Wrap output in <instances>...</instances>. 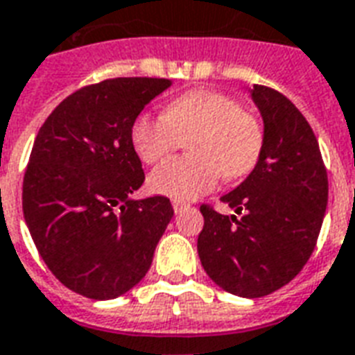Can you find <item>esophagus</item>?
Returning <instances> with one entry per match:
<instances>
[{
	"label": "esophagus",
	"mask_w": 355,
	"mask_h": 355,
	"mask_svg": "<svg viewBox=\"0 0 355 355\" xmlns=\"http://www.w3.org/2000/svg\"><path fill=\"white\" fill-rule=\"evenodd\" d=\"M184 209H188V203H184V201H178V199H173V211L177 212H182Z\"/></svg>",
	"instance_id": "obj_1"
}]
</instances>
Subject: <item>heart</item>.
<instances>
[{
    "mask_svg": "<svg viewBox=\"0 0 355 355\" xmlns=\"http://www.w3.org/2000/svg\"><path fill=\"white\" fill-rule=\"evenodd\" d=\"M193 156L157 165L148 184L159 196L190 201L218 184L224 175L243 178L259 162L263 128L235 97L214 90H193L173 99L164 116L141 114L131 124V144L146 164H156L189 139Z\"/></svg>",
    "mask_w": 355,
    "mask_h": 355,
    "instance_id": "obj_1",
    "label": "heart"
}]
</instances>
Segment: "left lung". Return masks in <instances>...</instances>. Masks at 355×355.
<instances>
[{
	"label": "left lung",
	"instance_id": "left-lung-1",
	"mask_svg": "<svg viewBox=\"0 0 355 355\" xmlns=\"http://www.w3.org/2000/svg\"><path fill=\"white\" fill-rule=\"evenodd\" d=\"M263 150L243 182L222 196L225 216L201 205V265L239 297H263L297 277L316 246L327 207V171L316 135L290 99L254 84Z\"/></svg>",
	"mask_w": 355,
	"mask_h": 355
}]
</instances>
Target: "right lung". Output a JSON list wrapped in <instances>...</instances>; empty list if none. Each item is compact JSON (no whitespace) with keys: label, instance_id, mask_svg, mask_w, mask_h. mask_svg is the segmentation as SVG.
Returning a JSON list of instances; mask_svg holds the SVG:
<instances>
[{"label":"right lung","instance_id":"obj_1","mask_svg":"<svg viewBox=\"0 0 355 355\" xmlns=\"http://www.w3.org/2000/svg\"><path fill=\"white\" fill-rule=\"evenodd\" d=\"M167 78L84 86L41 125L24 175V220L52 275L75 293L120 297L148 272L173 218L164 196L133 199L144 182L131 124Z\"/></svg>","mask_w":355,"mask_h":355}]
</instances>
